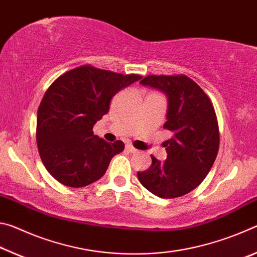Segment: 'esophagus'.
<instances>
[{
	"label": "esophagus",
	"instance_id": "esophagus-1",
	"mask_svg": "<svg viewBox=\"0 0 257 257\" xmlns=\"http://www.w3.org/2000/svg\"><path fill=\"white\" fill-rule=\"evenodd\" d=\"M125 150H127V151H129V152H130V153H136V152H137V150H136V149H135V147H134V146H132V145H130V144H128L127 146H125Z\"/></svg>",
	"mask_w": 257,
	"mask_h": 257
}]
</instances>
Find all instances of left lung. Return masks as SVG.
I'll return each mask as SVG.
<instances>
[{
    "label": "left lung",
    "instance_id": "left-lung-1",
    "mask_svg": "<svg viewBox=\"0 0 257 257\" xmlns=\"http://www.w3.org/2000/svg\"><path fill=\"white\" fill-rule=\"evenodd\" d=\"M143 86L160 90L168 97L164 129L172 137L164 143L167 160L152 155V165L137 172L138 180L161 198L188 194L205 179L219 151V125L210 98L187 76H149Z\"/></svg>",
    "mask_w": 257,
    "mask_h": 257
}]
</instances>
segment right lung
I'll use <instances>...</instances> for the list:
<instances>
[{"mask_svg": "<svg viewBox=\"0 0 257 257\" xmlns=\"http://www.w3.org/2000/svg\"><path fill=\"white\" fill-rule=\"evenodd\" d=\"M141 78L82 66L50 86L38 107L36 139L52 177L73 188L101 179L124 144H110L94 135L93 127L108 112L111 98Z\"/></svg>", "mask_w": 257, "mask_h": 257, "instance_id": "right-lung-1", "label": "right lung"}]
</instances>
